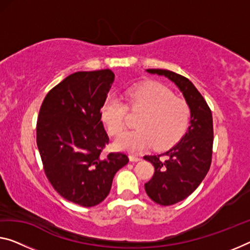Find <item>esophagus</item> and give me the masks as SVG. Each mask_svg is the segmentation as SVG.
I'll list each match as a JSON object with an SVG mask.
<instances>
[{
  "label": "esophagus",
  "instance_id": "1",
  "mask_svg": "<svg viewBox=\"0 0 250 250\" xmlns=\"http://www.w3.org/2000/svg\"><path fill=\"white\" fill-rule=\"evenodd\" d=\"M129 160L132 161V162H137V161H141V156H137V155H129Z\"/></svg>",
  "mask_w": 250,
  "mask_h": 250
}]
</instances>
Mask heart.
I'll return each mask as SVG.
<instances>
[{
    "mask_svg": "<svg viewBox=\"0 0 250 250\" xmlns=\"http://www.w3.org/2000/svg\"><path fill=\"white\" fill-rule=\"evenodd\" d=\"M127 105L110 95L102 107V118L110 135L117 136L126 128L128 109L143 112L136 122L137 129L123 134L116 146L130 153L144 151L152 145L167 148L175 144L186 133L190 122V107L182 98L159 83H144L126 90Z\"/></svg>",
    "mask_w": 250,
    "mask_h": 250,
    "instance_id": "obj_1",
    "label": "heart"
}]
</instances>
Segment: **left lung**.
Wrapping results in <instances>:
<instances>
[{
	"label": "left lung",
	"instance_id": "1",
	"mask_svg": "<svg viewBox=\"0 0 250 250\" xmlns=\"http://www.w3.org/2000/svg\"><path fill=\"white\" fill-rule=\"evenodd\" d=\"M146 71L173 82L191 112L190 126L179 143L162 154L144 156L154 165V174L145 183V191L154 202L171 206L189 197L208 173L212 160V114L202 95L186 77L164 69Z\"/></svg>",
	"mask_w": 250,
	"mask_h": 250
}]
</instances>
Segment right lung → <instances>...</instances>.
I'll return each mask as SVG.
<instances>
[{"mask_svg":"<svg viewBox=\"0 0 250 250\" xmlns=\"http://www.w3.org/2000/svg\"><path fill=\"white\" fill-rule=\"evenodd\" d=\"M114 79L109 69L75 72L49 91L38 116L44 173L61 197L83 207L101 203L129 161L125 153H104L109 137L102 107Z\"/></svg>","mask_w":250,"mask_h":250,"instance_id":"add662e5","label":"right lung"}]
</instances>
